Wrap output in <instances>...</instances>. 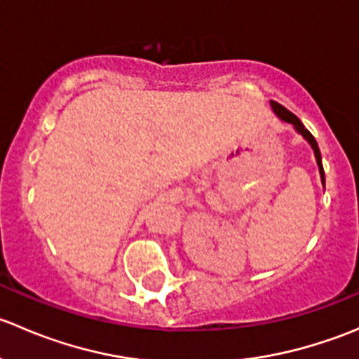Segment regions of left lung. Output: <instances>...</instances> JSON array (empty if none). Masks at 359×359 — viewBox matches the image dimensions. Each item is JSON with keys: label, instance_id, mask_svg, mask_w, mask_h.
I'll list each match as a JSON object with an SVG mask.
<instances>
[{"label": "left lung", "instance_id": "8db88e82", "mask_svg": "<svg viewBox=\"0 0 359 359\" xmlns=\"http://www.w3.org/2000/svg\"><path fill=\"white\" fill-rule=\"evenodd\" d=\"M271 109H273L274 114L278 116V118L281 119V121L285 123H290L293 126V130H295L299 135H302L304 139L307 140V144L311 146V149L314 151V158H316V163H318V170H320V175H321V184L325 186V172H323V163H321V153H320V147H318V142L316 139H314L313 135H311L309 130H306V126L302 125V121H300L299 118H297L293 112H290L288 109H285L281 104L274 102V100H271Z\"/></svg>", "mask_w": 359, "mask_h": 359}]
</instances>
